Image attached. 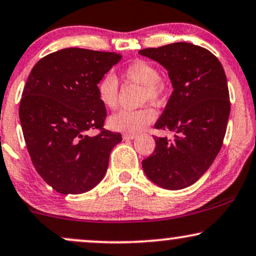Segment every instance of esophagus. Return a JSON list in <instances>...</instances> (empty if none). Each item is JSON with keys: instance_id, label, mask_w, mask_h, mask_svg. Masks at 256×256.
<instances>
[{"instance_id": "34e87169", "label": "esophagus", "mask_w": 256, "mask_h": 256, "mask_svg": "<svg viewBox=\"0 0 256 256\" xmlns=\"http://www.w3.org/2000/svg\"><path fill=\"white\" fill-rule=\"evenodd\" d=\"M134 137H136V134H122V138H124L125 140H134Z\"/></svg>"}]
</instances>
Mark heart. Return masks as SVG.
Here are the masks:
<instances>
[{"label": "heart", "instance_id": "b5f03b06", "mask_svg": "<svg viewBox=\"0 0 256 256\" xmlns=\"http://www.w3.org/2000/svg\"><path fill=\"white\" fill-rule=\"evenodd\" d=\"M128 81L142 86V102L161 104L166 98L167 87L160 72L154 64L148 60H136L125 68L122 72ZM98 98L106 108L116 110L118 107V80L107 74L102 76L96 84ZM156 110L150 106L134 110H120L110 118L108 124L113 130L136 134L156 119Z\"/></svg>", "mask_w": 256, "mask_h": 256}]
</instances>
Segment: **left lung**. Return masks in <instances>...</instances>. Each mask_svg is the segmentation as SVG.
I'll return each mask as SVG.
<instances>
[{"instance_id":"8db88e82","label":"left lung","mask_w":256,"mask_h":256,"mask_svg":"<svg viewBox=\"0 0 256 256\" xmlns=\"http://www.w3.org/2000/svg\"><path fill=\"white\" fill-rule=\"evenodd\" d=\"M140 54L168 70L174 90L155 128L176 134L173 140L154 136L155 150L142 161L143 170L163 188H184L210 168L223 144L230 114L226 72L214 54L190 42Z\"/></svg>"}]
</instances>
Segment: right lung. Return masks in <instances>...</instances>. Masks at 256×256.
<instances>
[{
    "label": "right lung",
    "mask_w": 256,
    "mask_h": 256,
    "mask_svg": "<svg viewBox=\"0 0 256 256\" xmlns=\"http://www.w3.org/2000/svg\"><path fill=\"white\" fill-rule=\"evenodd\" d=\"M120 54L69 48L33 66L20 101L24 138L33 166L62 194H80L102 180L110 154L122 142L104 128L106 107L96 84ZM98 130L95 136L88 131Z\"/></svg>",
    "instance_id": "1"
}]
</instances>
